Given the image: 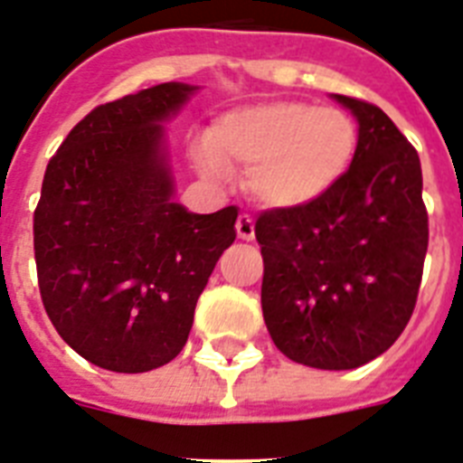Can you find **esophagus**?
Returning a JSON list of instances; mask_svg holds the SVG:
<instances>
[{"instance_id":"obj_1","label":"esophagus","mask_w":463,"mask_h":463,"mask_svg":"<svg viewBox=\"0 0 463 463\" xmlns=\"http://www.w3.org/2000/svg\"><path fill=\"white\" fill-rule=\"evenodd\" d=\"M235 228H238V238L244 240V242H250V240H254V221L247 216V213H242L238 219V223H235Z\"/></svg>"}]
</instances>
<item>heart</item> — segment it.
<instances>
[{
	"label": "heart",
	"instance_id": "b5f03b06",
	"mask_svg": "<svg viewBox=\"0 0 463 463\" xmlns=\"http://www.w3.org/2000/svg\"><path fill=\"white\" fill-rule=\"evenodd\" d=\"M355 150V122L339 108L263 100L221 112L209 136L193 143V162L216 184H225L235 166L250 169L247 185L256 200L298 209L344 181Z\"/></svg>",
	"mask_w": 463,
	"mask_h": 463
}]
</instances>
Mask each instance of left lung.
<instances>
[{"instance_id":"8db88e82","label":"left lung","mask_w":463,"mask_h":463,"mask_svg":"<svg viewBox=\"0 0 463 463\" xmlns=\"http://www.w3.org/2000/svg\"><path fill=\"white\" fill-rule=\"evenodd\" d=\"M357 122L353 165L332 193L256 221L263 320L279 351L355 370L395 344L417 304L429 213L417 150L382 108L332 93Z\"/></svg>"}]
</instances>
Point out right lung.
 Returning a JSON list of instances; mask_svg holds the SVG:
<instances>
[{"mask_svg":"<svg viewBox=\"0 0 463 463\" xmlns=\"http://www.w3.org/2000/svg\"><path fill=\"white\" fill-rule=\"evenodd\" d=\"M200 87L165 81L99 106L46 166L34 261L49 320L84 360L138 374L172 363L235 242L238 207L176 202L166 127Z\"/></svg>","mask_w":463,"mask_h":463,"instance_id":"add662e5","label":"right lung"}]
</instances>
